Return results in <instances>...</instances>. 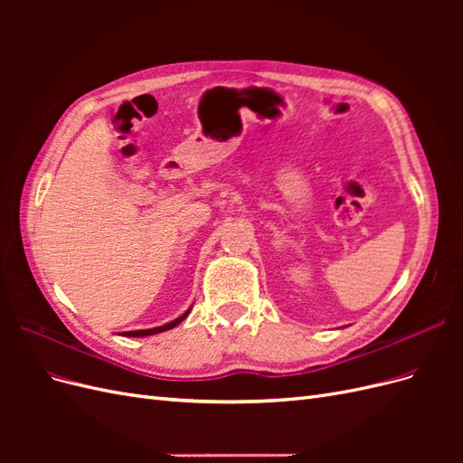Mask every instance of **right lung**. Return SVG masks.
<instances>
[{"label":"right lung","instance_id":"right-lung-1","mask_svg":"<svg viewBox=\"0 0 463 463\" xmlns=\"http://www.w3.org/2000/svg\"><path fill=\"white\" fill-rule=\"evenodd\" d=\"M189 313H191V309H189L187 313L181 315L179 318H175V320H172V322H167V325H162V326H156V328H148V330H133V332H123V335H131V338H143V335H152V334H160V332H165V330H170V328L177 326L181 320H185Z\"/></svg>","mask_w":463,"mask_h":463}]
</instances>
